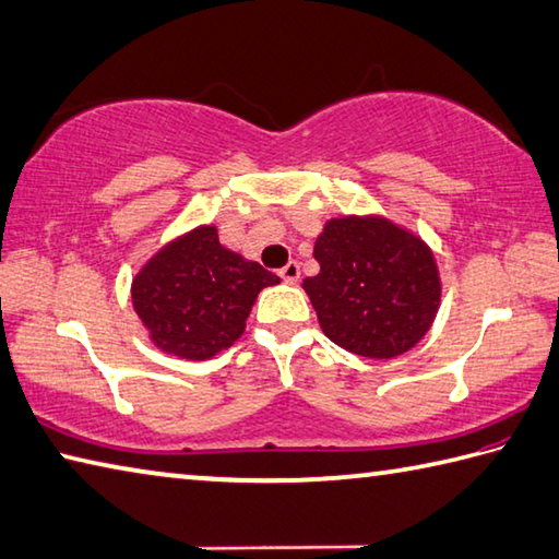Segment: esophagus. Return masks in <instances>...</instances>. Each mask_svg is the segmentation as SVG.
<instances>
[{"mask_svg":"<svg viewBox=\"0 0 559 559\" xmlns=\"http://www.w3.org/2000/svg\"><path fill=\"white\" fill-rule=\"evenodd\" d=\"M280 277L287 282V284H294V282H299V277H301V270H299V262L297 260H292V262H287V265H284L282 270H280Z\"/></svg>","mask_w":559,"mask_h":559,"instance_id":"34e87169","label":"esophagus"}]
</instances>
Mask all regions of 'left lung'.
Wrapping results in <instances>:
<instances>
[{
  "label": "left lung",
  "instance_id": "obj_1",
  "mask_svg": "<svg viewBox=\"0 0 559 559\" xmlns=\"http://www.w3.org/2000/svg\"><path fill=\"white\" fill-rule=\"evenodd\" d=\"M321 272L304 280L329 338L360 357L389 360L428 333L440 277L424 240L386 218H333L313 246Z\"/></svg>",
  "mask_w": 559,
  "mask_h": 559
}]
</instances>
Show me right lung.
Returning <instances> with one entry per match:
<instances>
[{
  "label": "right lung",
  "instance_id": "1",
  "mask_svg": "<svg viewBox=\"0 0 559 559\" xmlns=\"http://www.w3.org/2000/svg\"><path fill=\"white\" fill-rule=\"evenodd\" d=\"M280 277L218 243L202 226L165 246L133 280V309L153 343L187 360H209L234 345L262 287Z\"/></svg>",
  "mask_w": 559,
  "mask_h": 559
}]
</instances>
